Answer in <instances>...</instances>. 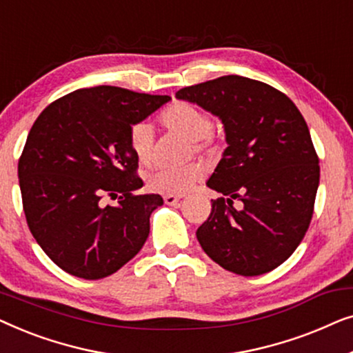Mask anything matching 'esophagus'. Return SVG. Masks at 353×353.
Here are the masks:
<instances>
[{"label":"esophagus","mask_w":353,"mask_h":353,"mask_svg":"<svg viewBox=\"0 0 353 353\" xmlns=\"http://www.w3.org/2000/svg\"><path fill=\"white\" fill-rule=\"evenodd\" d=\"M180 199H181V196H176V194H165V196H163V201H165V204H168V205L178 204Z\"/></svg>","instance_id":"1"}]
</instances>
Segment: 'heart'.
<instances>
[{"mask_svg":"<svg viewBox=\"0 0 353 353\" xmlns=\"http://www.w3.org/2000/svg\"><path fill=\"white\" fill-rule=\"evenodd\" d=\"M161 122L172 132L190 138L197 152L210 151L220 143V132L214 127L209 110L190 103H175L161 115ZM128 146L141 163H151L154 157V130L144 120L134 122L128 128ZM205 173V165L191 162L183 167H162L151 173L148 185L161 194H183L199 181Z\"/></svg>","mask_w":353,"mask_h":353,"instance_id":"b5f03b06","label":"heart"}]
</instances>
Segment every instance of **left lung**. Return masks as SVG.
I'll return each instance as SVG.
<instances>
[{
  "mask_svg": "<svg viewBox=\"0 0 353 353\" xmlns=\"http://www.w3.org/2000/svg\"><path fill=\"white\" fill-rule=\"evenodd\" d=\"M176 98L219 115L230 144L207 181L221 197L197 241L231 273L272 272L302 243L315 209L320 159L305 119L283 91L239 75L186 86Z\"/></svg>",
  "mask_w": 353,
  "mask_h": 353,
  "instance_id": "1",
  "label": "left lung"
}]
</instances>
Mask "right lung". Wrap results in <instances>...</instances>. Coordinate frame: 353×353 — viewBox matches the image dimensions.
<instances>
[{
	"label": "right lung",
	"instance_id": "obj_1",
	"mask_svg": "<svg viewBox=\"0 0 353 353\" xmlns=\"http://www.w3.org/2000/svg\"><path fill=\"white\" fill-rule=\"evenodd\" d=\"M168 99L103 85L62 96L38 115L19 157L22 207L33 238L64 272L105 278L146 243L149 216L163 201L134 194L143 180L128 128ZM105 196L118 205H104Z\"/></svg>",
	"mask_w": 353,
	"mask_h": 353
}]
</instances>
